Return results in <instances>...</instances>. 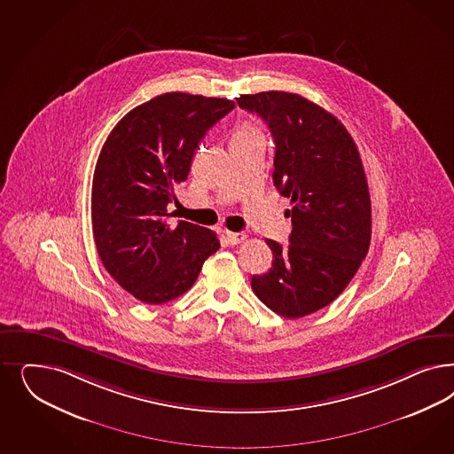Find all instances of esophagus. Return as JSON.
<instances>
[{
  "label": "esophagus",
  "mask_w": 454,
  "mask_h": 454,
  "mask_svg": "<svg viewBox=\"0 0 454 454\" xmlns=\"http://www.w3.org/2000/svg\"><path fill=\"white\" fill-rule=\"evenodd\" d=\"M225 237H227L231 246H237V244H240V242H244L247 239V235L242 234V232H227Z\"/></svg>",
  "instance_id": "esophagus-1"
}]
</instances>
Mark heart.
<instances>
[{
	"label": "heart",
	"instance_id": "obj_1",
	"mask_svg": "<svg viewBox=\"0 0 454 454\" xmlns=\"http://www.w3.org/2000/svg\"><path fill=\"white\" fill-rule=\"evenodd\" d=\"M237 133H257L255 130H252V129H240Z\"/></svg>",
	"mask_w": 454,
	"mask_h": 454
}]
</instances>
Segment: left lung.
<instances>
[{
  "instance_id": "1",
  "label": "left lung",
  "mask_w": 454,
  "mask_h": 454,
  "mask_svg": "<svg viewBox=\"0 0 454 454\" xmlns=\"http://www.w3.org/2000/svg\"><path fill=\"white\" fill-rule=\"evenodd\" d=\"M269 125L276 142L274 185L291 199L289 246L265 240L272 267L252 291L278 316L299 319L329 306L366 257L371 199L364 167L346 127L308 98L261 91L237 98Z\"/></svg>"
}]
</instances>
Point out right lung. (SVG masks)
I'll return each mask as SVG.
<instances>
[{"instance_id":"1","label":"right lung","mask_w":454,"mask_h":454,"mask_svg":"<svg viewBox=\"0 0 454 454\" xmlns=\"http://www.w3.org/2000/svg\"><path fill=\"white\" fill-rule=\"evenodd\" d=\"M234 108L227 98L163 93L130 110L103 144L91 185L95 246L118 286L145 304L187 293L219 250L215 232L167 223V207L207 130Z\"/></svg>"}]
</instances>
